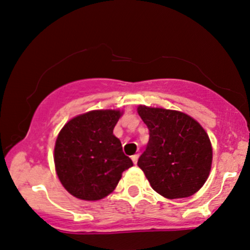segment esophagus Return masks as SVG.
Instances as JSON below:
<instances>
[{
  "mask_svg": "<svg viewBox=\"0 0 250 250\" xmlns=\"http://www.w3.org/2000/svg\"><path fill=\"white\" fill-rule=\"evenodd\" d=\"M131 160H133L134 165H136V163H137V160H139V154H135V155H133V156H131Z\"/></svg>",
  "mask_w": 250,
  "mask_h": 250,
  "instance_id": "obj_1",
  "label": "esophagus"
}]
</instances>
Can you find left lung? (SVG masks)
<instances>
[{"mask_svg": "<svg viewBox=\"0 0 250 250\" xmlns=\"http://www.w3.org/2000/svg\"><path fill=\"white\" fill-rule=\"evenodd\" d=\"M137 113L149 129L147 148L137 166L151 188L167 199H182L199 191L213 161L208 134L187 114L139 105Z\"/></svg>", "mask_w": 250, "mask_h": 250, "instance_id": "obj_1", "label": "left lung"}]
</instances>
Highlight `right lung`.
<instances>
[{
    "label": "right lung",
    "mask_w": 250,
    "mask_h": 250,
    "mask_svg": "<svg viewBox=\"0 0 250 250\" xmlns=\"http://www.w3.org/2000/svg\"><path fill=\"white\" fill-rule=\"evenodd\" d=\"M122 113L91 110L64 125L56 139V174L68 193L77 199L96 201L108 196L133 161L123 154L113 134Z\"/></svg>",
    "instance_id": "right-lung-1"
}]
</instances>
